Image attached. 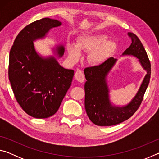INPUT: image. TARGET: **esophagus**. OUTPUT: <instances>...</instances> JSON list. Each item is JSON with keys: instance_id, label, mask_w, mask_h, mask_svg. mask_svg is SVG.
<instances>
[{"instance_id": "34e87169", "label": "esophagus", "mask_w": 159, "mask_h": 159, "mask_svg": "<svg viewBox=\"0 0 159 159\" xmlns=\"http://www.w3.org/2000/svg\"><path fill=\"white\" fill-rule=\"evenodd\" d=\"M75 79L79 82L83 83L85 80V76L84 74H83V72L80 71V70H78L76 73H75Z\"/></svg>"}]
</instances>
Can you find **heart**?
<instances>
[{"mask_svg":"<svg viewBox=\"0 0 159 159\" xmlns=\"http://www.w3.org/2000/svg\"><path fill=\"white\" fill-rule=\"evenodd\" d=\"M108 36L104 34H87L78 39L76 45H70L68 48L69 57L76 62L81 58L80 51L90 52L89 60L94 65L104 62L116 48V43L111 40H106Z\"/></svg>","mask_w":159,"mask_h":159,"instance_id":"heart-1","label":"heart"}]
</instances>
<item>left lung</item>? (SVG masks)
<instances>
[{
	"mask_svg": "<svg viewBox=\"0 0 159 159\" xmlns=\"http://www.w3.org/2000/svg\"><path fill=\"white\" fill-rule=\"evenodd\" d=\"M132 43L122 56H133L138 59L146 74L139 90L131 101L125 105H116L110 99L108 75L117 62V59L110 57L99 66L84 69L85 108L88 118L94 124L110 126L118 124L133 116L142 103L151 76V64L143 45L135 34L129 32Z\"/></svg>",
	"mask_w": 159,
	"mask_h": 159,
	"instance_id": "1",
	"label": "left lung"
}]
</instances>
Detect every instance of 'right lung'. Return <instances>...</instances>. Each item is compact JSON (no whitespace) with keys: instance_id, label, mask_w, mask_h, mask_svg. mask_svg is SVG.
Segmentation results:
<instances>
[{"instance_id":"obj_1","label":"right lung","mask_w":159,"mask_h":159,"mask_svg":"<svg viewBox=\"0 0 159 159\" xmlns=\"http://www.w3.org/2000/svg\"><path fill=\"white\" fill-rule=\"evenodd\" d=\"M61 25L48 17L34 21L19 33L10 50L8 75L13 93L24 111L34 118L55 114L71 85L74 71L64 69L57 61L64 55V45L53 48L56 57L42 56L34 44Z\"/></svg>"}]
</instances>
